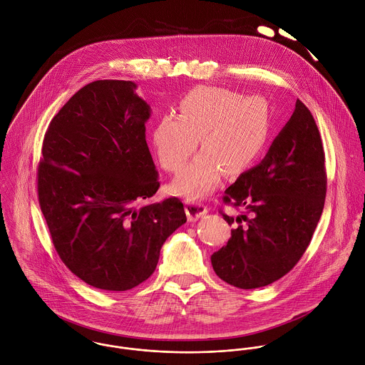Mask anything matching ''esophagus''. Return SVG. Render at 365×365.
Wrapping results in <instances>:
<instances>
[{
    "label": "esophagus",
    "mask_w": 365,
    "mask_h": 365,
    "mask_svg": "<svg viewBox=\"0 0 365 365\" xmlns=\"http://www.w3.org/2000/svg\"><path fill=\"white\" fill-rule=\"evenodd\" d=\"M185 212H187L188 220H190V222H194V220L200 219L201 216H204V215L208 212V208H207V205H204V204L200 202V201L187 200V201H185Z\"/></svg>",
    "instance_id": "esophagus-1"
}]
</instances>
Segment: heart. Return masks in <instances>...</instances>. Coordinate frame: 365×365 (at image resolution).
<instances>
[{
  "label": "heart",
  "instance_id": "obj_1",
  "mask_svg": "<svg viewBox=\"0 0 365 365\" xmlns=\"http://www.w3.org/2000/svg\"><path fill=\"white\" fill-rule=\"evenodd\" d=\"M230 90L195 87L180 101V115L157 122L153 146L161 167L178 173L201 138L202 152L174 180L173 190L201 198L222 180L235 177L260 157L268 139V106L259 97L243 98Z\"/></svg>",
  "mask_w": 365,
  "mask_h": 365
}]
</instances>
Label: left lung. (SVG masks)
Returning a JSON list of instances; mask_svg holds the SVG:
<instances>
[{
    "label": "left lung",
    "mask_w": 365,
    "mask_h": 365,
    "mask_svg": "<svg viewBox=\"0 0 365 365\" xmlns=\"http://www.w3.org/2000/svg\"><path fill=\"white\" fill-rule=\"evenodd\" d=\"M324 150L311 110H295L260 164L245 171L223 195L243 208L226 246L210 256L216 275L242 288H261L284 277L307 252L324 207Z\"/></svg>",
    "instance_id": "obj_1"
}]
</instances>
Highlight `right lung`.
Segmentation results:
<instances>
[{
	"instance_id": "add662e5",
	"label": "right lung",
	"mask_w": 365,
	"mask_h": 365,
	"mask_svg": "<svg viewBox=\"0 0 365 365\" xmlns=\"http://www.w3.org/2000/svg\"><path fill=\"white\" fill-rule=\"evenodd\" d=\"M136 84L98 80L54 115L38 167V197L53 246L86 284L128 291L156 269L163 243L187 222L173 197L136 207L158 190L146 143L150 106Z\"/></svg>"
}]
</instances>
